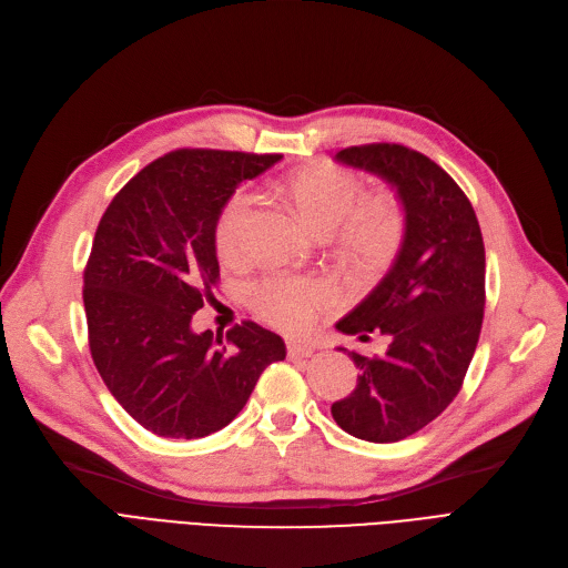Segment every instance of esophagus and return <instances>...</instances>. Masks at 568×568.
<instances>
[{"label": "esophagus", "instance_id": "esophagus-1", "mask_svg": "<svg viewBox=\"0 0 568 568\" xmlns=\"http://www.w3.org/2000/svg\"><path fill=\"white\" fill-rule=\"evenodd\" d=\"M313 353H315L313 343L287 341V357H292V359H306V357H313Z\"/></svg>", "mask_w": 568, "mask_h": 568}]
</instances>
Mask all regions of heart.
<instances>
[{"label":"heart","mask_w":568,"mask_h":568,"mask_svg":"<svg viewBox=\"0 0 568 568\" xmlns=\"http://www.w3.org/2000/svg\"><path fill=\"white\" fill-rule=\"evenodd\" d=\"M283 192L315 234L332 236L341 230V248L355 266L378 268L397 253L404 232L399 202L389 194L364 200V185L351 171L306 166L283 181ZM248 215L251 196L243 192L232 194L220 209L213 239L223 260H234L241 253ZM329 297V287L320 281L274 276L253 287L251 304L268 323L302 329Z\"/></svg>","instance_id":"b5f03b06"}]
</instances>
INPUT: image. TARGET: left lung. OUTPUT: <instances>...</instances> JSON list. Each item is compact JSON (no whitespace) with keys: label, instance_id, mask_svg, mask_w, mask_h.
Masks as SVG:
<instances>
[{"label":"left lung","instance_id":"left-lung-1","mask_svg":"<svg viewBox=\"0 0 568 568\" xmlns=\"http://www.w3.org/2000/svg\"><path fill=\"white\" fill-rule=\"evenodd\" d=\"M336 160L397 190L404 236L387 274L336 323L343 334L389 345L381 357L351 353L357 387L332 406L355 438L394 443L450 406L476 353L485 308V245L459 185L427 155L399 143L343 148ZM345 351V348H338Z\"/></svg>","mask_w":568,"mask_h":568}]
</instances>
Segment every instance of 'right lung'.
Here are the masks:
<instances>
[{"label": "right lung", "mask_w": 568, "mask_h": 568, "mask_svg": "<svg viewBox=\"0 0 568 568\" xmlns=\"http://www.w3.org/2000/svg\"><path fill=\"white\" fill-rule=\"evenodd\" d=\"M281 158L183 148L141 169L100 220L83 274L90 353L148 432L202 438L227 427L264 368L285 359L283 338L251 320L225 338L192 329L220 278V209Z\"/></svg>", "instance_id": "1"}]
</instances>
